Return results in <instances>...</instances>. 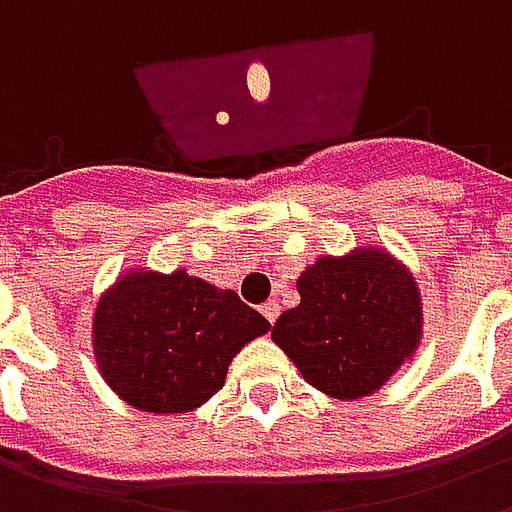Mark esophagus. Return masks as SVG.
<instances>
[{"mask_svg":"<svg viewBox=\"0 0 512 512\" xmlns=\"http://www.w3.org/2000/svg\"><path fill=\"white\" fill-rule=\"evenodd\" d=\"M263 315H266V321L274 326V323H277V318H279V304H277V301H266V304H263Z\"/></svg>","mask_w":512,"mask_h":512,"instance_id":"34e87169","label":"esophagus"}]
</instances>
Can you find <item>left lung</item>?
<instances>
[{
	"mask_svg": "<svg viewBox=\"0 0 512 512\" xmlns=\"http://www.w3.org/2000/svg\"><path fill=\"white\" fill-rule=\"evenodd\" d=\"M296 288L301 304L279 315L271 337L326 395L376 392L419 345L417 282L395 257L376 249L321 257Z\"/></svg>",
	"mask_w": 512,
	"mask_h": 512,
	"instance_id": "1",
	"label": "left lung"
}]
</instances>
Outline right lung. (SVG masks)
<instances>
[{
  "instance_id": "right-lung-1",
  "label": "right lung",
  "mask_w": 512,
  "mask_h": 512,
  "mask_svg": "<svg viewBox=\"0 0 512 512\" xmlns=\"http://www.w3.org/2000/svg\"><path fill=\"white\" fill-rule=\"evenodd\" d=\"M268 329L233 290L186 271H134L98 301L93 345L106 384L126 403L183 414L216 395L233 356Z\"/></svg>"
}]
</instances>
